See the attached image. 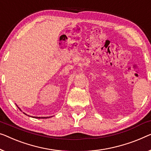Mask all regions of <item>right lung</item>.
I'll return each mask as SVG.
<instances>
[{
  "mask_svg": "<svg viewBox=\"0 0 151 151\" xmlns=\"http://www.w3.org/2000/svg\"><path fill=\"white\" fill-rule=\"evenodd\" d=\"M16 106H17V104H16ZM17 108H18V109H19L20 110V111H22V110H21V109H20L19 107H18V106H17ZM24 114H26V113H24ZM26 115H27V114H26ZM32 117H34V118H36V119H46V118H50V117H51V116H47V117H40V116H39V117H38V116H32Z\"/></svg>",
  "mask_w": 151,
  "mask_h": 151,
  "instance_id": "1",
  "label": "right lung"
}]
</instances>
